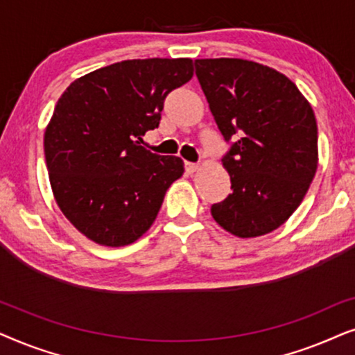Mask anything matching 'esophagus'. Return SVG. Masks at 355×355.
I'll return each instance as SVG.
<instances>
[{"label": "esophagus", "instance_id": "obj_1", "mask_svg": "<svg viewBox=\"0 0 355 355\" xmlns=\"http://www.w3.org/2000/svg\"><path fill=\"white\" fill-rule=\"evenodd\" d=\"M198 169V164L197 163H191V162H186V171L189 173V174H192V173H196Z\"/></svg>", "mask_w": 355, "mask_h": 355}]
</instances>
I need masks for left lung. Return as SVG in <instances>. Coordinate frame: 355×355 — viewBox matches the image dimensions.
Wrapping results in <instances>:
<instances>
[{"label":"left lung","mask_w":355,"mask_h":355,"mask_svg":"<svg viewBox=\"0 0 355 355\" xmlns=\"http://www.w3.org/2000/svg\"><path fill=\"white\" fill-rule=\"evenodd\" d=\"M196 74L230 144L221 162L232 192L213 203V218L237 237L275 231L300 205L317 171L312 106L293 80L254 61L196 60Z\"/></svg>","instance_id":"8db88e82"}]
</instances>
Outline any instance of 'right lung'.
Returning a JSON list of instances; mask_svg holds the SVG:
<instances>
[{"instance_id": "add662e5", "label": "right lung", "mask_w": 355, "mask_h": 355, "mask_svg": "<svg viewBox=\"0 0 355 355\" xmlns=\"http://www.w3.org/2000/svg\"><path fill=\"white\" fill-rule=\"evenodd\" d=\"M192 76L189 58L128 60L74 80L58 100L43 139L48 176L58 207L90 241L123 247L153 225L184 163L140 140Z\"/></svg>"}]
</instances>
